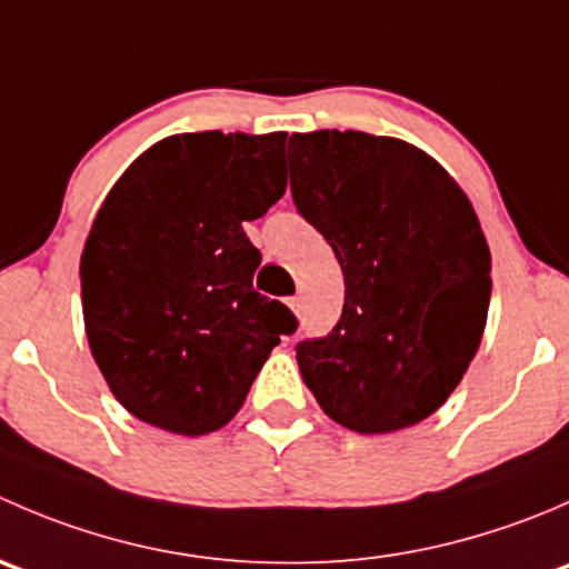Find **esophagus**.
<instances>
[{
  "instance_id": "esophagus-1",
  "label": "esophagus",
  "mask_w": 569,
  "mask_h": 569,
  "mask_svg": "<svg viewBox=\"0 0 569 569\" xmlns=\"http://www.w3.org/2000/svg\"><path fill=\"white\" fill-rule=\"evenodd\" d=\"M289 308H291V313H297V317H300V297H291Z\"/></svg>"
}]
</instances>
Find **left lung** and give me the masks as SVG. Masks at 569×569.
<instances>
[{
    "instance_id": "obj_1",
    "label": "left lung",
    "mask_w": 569,
    "mask_h": 569,
    "mask_svg": "<svg viewBox=\"0 0 569 569\" xmlns=\"http://www.w3.org/2000/svg\"><path fill=\"white\" fill-rule=\"evenodd\" d=\"M291 198L343 272L332 332L297 343L319 407L360 435L416 427L479 352L490 248L468 194L396 137L311 131L289 140Z\"/></svg>"
}]
</instances>
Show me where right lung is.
Listing matches in <instances>:
<instances>
[{
    "label": "right lung",
    "instance_id": "1",
    "mask_svg": "<svg viewBox=\"0 0 569 569\" xmlns=\"http://www.w3.org/2000/svg\"><path fill=\"white\" fill-rule=\"evenodd\" d=\"M286 131H189L114 181L84 242L82 313L109 391L173 435L217 432L297 319L252 289L242 222L283 198Z\"/></svg>",
    "mask_w": 569,
    "mask_h": 569
}]
</instances>
